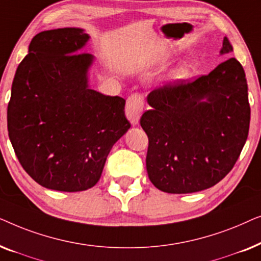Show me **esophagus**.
<instances>
[{"label": "esophagus", "mask_w": 261, "mask_h": 261, "mask_svg": "<svg viewBox=\"0 0 261 261\" xmlns=\"http://www.w3.org/2000/svg\"><path fill=\"white\" fill-rule=\"evenodd\" d=\"M144 96L140 94H132L127 98L126 115L133 126H135L139 122L142 110H144Z\"/></svg>", "instance_id": "34e87169"}]
</instances>
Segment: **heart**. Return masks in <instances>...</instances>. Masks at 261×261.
Returning <instances> with one entry per match:
<instances>
[{
	"mask_svg": "<svg viewBox=\"0 0 261 261\" xmlns=\"http://www.w3.org/2000/svg\"><path fill=\"white\" fill-rule=\"evenodd\" d=\"M188 69L187 67H181V69H179L176 72V77L177 78H184V77H187L188 76Z\"/></svg>",
	"mask_w": 261,
	"mask_h": 261,
	"instance_id": "heart-1",
	"label": "heart"
}]
</instances>
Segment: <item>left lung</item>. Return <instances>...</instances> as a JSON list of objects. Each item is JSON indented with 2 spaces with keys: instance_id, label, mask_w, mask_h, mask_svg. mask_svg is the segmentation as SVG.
Returning <instances> with one entry per match:
<instances>
[{
  "instance_id": "1",
  "label": "left lung",
  "mask_w": 261,
  "mask_h": 261,
  "mask_svg": "<svg viewBox=\"0 0 261 261\" xmlns=\"http://www.w3.org/2000/svg\"><path fill=\"white\" fill-rule=\"evenodd\" d=\"M233 51L223 39L221 55ZM244 67L235 58L194 81L151 91L140 124L148 137L146 169L159 190L191 194L222 180L248 137L251 108Z\"/></svg>"
}]
</instances>
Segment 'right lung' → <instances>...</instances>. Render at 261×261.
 <instances>
[{
    "label": "right lung",
    "instance_id": "add662e5",
    "mask_svg": "<svg viewBox=\"0 0 261 261\" xmlns=\"http://www.w3.org/2000/svg\"><path fill=\"white\" fill-rule=\"evenodd\" d=\"M81 28L44 31L17 66L7 110L8 134L23 170L41 187H94L114 144L129 129L126 101L89 88L94 57Z\"/></svg>",
    "mask_w": 261,
    "mask_h": 261
}]
</instances>
